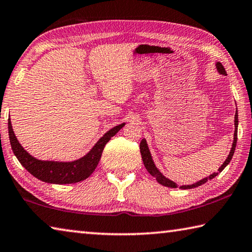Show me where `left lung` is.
<instances>
[{
    "label": "left lung",
    "mask_w": 252,
    "mask_h": 252,
    "mask_svg": "<svg viewBox=\"0 0 252 252\" xmlns=\"http://www.w3.org/2000/svg\"><path fill=\"white\" fill-rule=\"evenodd\" d=\"M216 66H217V70H218V72H219L220 74L227 75V72H225L223 65L221 64L220 62H217ZM237 139H238V111L236 112V116H234V138H233V143H232L231 151H230L228 158L223 162V164L221 165V167L218 169V172L212 173V174H210V176H209V178H204V179H202V180H200L198 182L193 183V185L182 186V187H180L181 189H192V188L201 186V185H203V183H206L208 180H211V179L217 177V174L222 171V170L230 163V161H231L232 157H233V153H234V150H236ZM140 152H141V157H142V161H143L144 167H146V169L148 170V172L150 173L152 177H156L157 181L159 182L160 185L164 186V187H169V188H177L178 187V185H177L176 182L169 180L168 178H165L164 176H162V173L159 171V170L157 169V167L155 165V162H153V160H152L151 153H150V151H149V148H148V144H147L146 139H142V141L140 142Z\"/></svg>",
    "instance_id": "8db88e82"
}]
</instances>
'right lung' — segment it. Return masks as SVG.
Here are the masks:
<instances>
[{"instance_id":"obj_1","label":"right lung","mask_w":252,"mask_h":252,"mask_svg":"<svg viewBox=\"0 0 252 252\" xmlns=\"http://www.w3.org/2000/svg\"><path fill=\"white\" fill-rule=\"evenodd\" d=\"M122 126H125V123L112 127L95 143L88 155L72 162L42 161L29 155L16 139L10 119H8V136L15 157L32 176L43 182L66 185V183L80 182L91 176L99 163L105 144L118 133L119 130L122 129Z\"/></svg>"}]
</instances>
